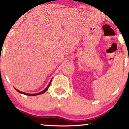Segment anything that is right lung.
Returning <instances> with one entry per match:
<instances>
[{"mask_svg": "<svg viewBox=\"0 0 129 129\" xmlns=\"http://www.w3.org/2000/svg\"><path fill=\"white\" fill-rule=\"evenodd\" d=\"M51 81L49 82V84L48 85V86L47 87V88H46L44 90H43L42 91H41V92H38V93H37V94H28V93H26V92H22V91H20L18 90H17V89H16V88H15V90H16L17 91H18V92H19V93H21V94H25V95H27L34 96V95H39V94H43V93H44L45 92H46V91H47V90H48V88H49V87L50 86V85H51Z\"/></svg>", "mask_w": 129, "mask_h": 129, "instance_id": "1", "label": "right lung"}]
</instances>
